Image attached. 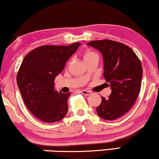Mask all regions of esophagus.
I'll list each match as a JSON object with an SVG mask.
<instances>
[{"label": "esophagus", "mask_w": 159, "mask_h": 159, "mask_svg": "<svg viewBox=\"0 0 159 159\" xmlns=\"http://www.w3.org/2000/svg\"><path fill=\"white\" fill-rule=\"evenodd\" d=\"M80 93L82 94H83L84 95H86V96H88L89 95H91V92L90 91H88V90H85V89H83V90H81L80 91Z\"/></svg>", "instance_id": "obj_1"}]
</instances>
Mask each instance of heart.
I'll list each match as a JSON object with an SVG mask.
<instances>
[{
	"mask_svg": "<svg viewBox=\"0 0 159 159\" xmlns=\"http://www.w3.org/2000/svg\"><path fill=\"white\" fill-rule=\"evenodd\" d=\"M97 57V54H95L94 52H92V51H86L83 54V57H84V61H87V60H89V59H90L91 58H93V57Z\"/></svg>",
	"mask_w": 159,
	"mask_h": 159,
	"instance_id": "1",
	"label": "heart"
}]
</instances>
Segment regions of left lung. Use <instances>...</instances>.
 Here are the masks:
<instances>
[{"label":"left lung","mask_w":159,"mask_h":159,"mask_svg":"<svg viewBox=\"0 0 159 159\" xmlns=\"http://www.w3.org/2000/svg\"><path fill=\"white\" fill-rule=\"evenodd\" d=\"M87 45L102 54L103 76L112 89L109 98L102 97L97 113L102 119L113 120L125 114L139 96L143 75L141 62L133 49L118 41L96 40Z\"/></svg>","instance_id":"left-lung-1"}]
</instances>
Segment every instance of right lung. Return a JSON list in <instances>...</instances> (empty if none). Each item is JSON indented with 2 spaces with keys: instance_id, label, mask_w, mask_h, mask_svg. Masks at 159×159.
<instances>
[{
  "instance_id": "1",
  "label": "right lung",
  "mask_w": 159,
  "mask_h": 159,
  "mask_svg": "<svg viewBox=\"0 0 159 159\" xmlns=\"http://www.w3.org/2000/svg\"><path fill=\"white\" fill-rule=\"evenodd\" d=\"M80 45L41 46L27 54L20 64L16 81L23 100L29 111L44 123L61 120L67 113L71 93L55 91L54 82Z\"/></svg>"
}]
</instances>
